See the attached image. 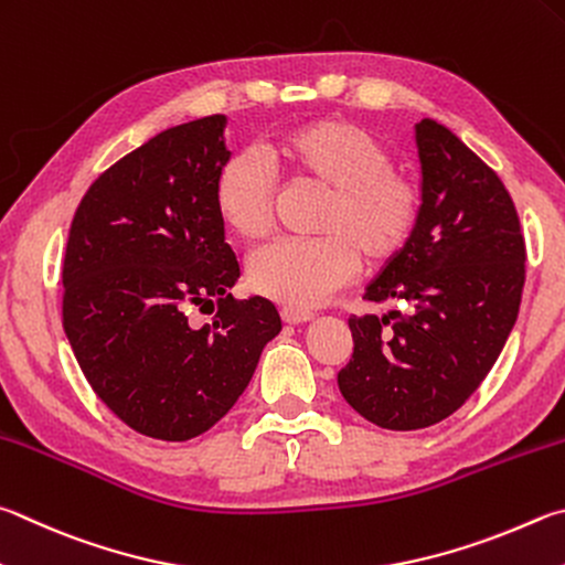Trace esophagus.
<instances>
[{
  "instance_id": "obj_1",
  "label": "esophagus",
  "mask_w": 565,
  "mask_h": 565,
  "mask_svg": "<svg viewBox=\"0 0 565 565\" xmlns=\"http://www.w3.org/2000/svg\"><path fill=\"white\" fill-rule=\"evenodd\" d=\"M281 318H284V323L299 326V323L313 321V313H311V311H303V309H291V306H284V309H281Z\"/></svg>"
}]
</instances>
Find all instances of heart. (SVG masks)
Returning a JSON list of instances; mask_svg holds the SVG:
<instances>
[{"mask_svg":"<svg viewBox=\"0 0 565 565\" xmlns=\"http://www.w3.org/2000/svg\"><path fill=\"white\" fill-rule=\"evenodd\" d=\"M271 160L296 188L323 192L313 232L318 239L271 244L252 256L249 286L291 309H311L355 274L381 271L413 242L423 192L399 170L385 142L343 118L291 126L266 142ZM212 204L222 227L242 242L271 230L274 184L254 158L237 152L217 172Z\"/></svg>","mask_w":565,"mask_h":565,"instance_id":"b5f03b06","label":"heart"}]
</instances>
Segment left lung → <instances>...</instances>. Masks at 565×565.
<instances>
[{
  "mask_svg": "<svg viewBox=\"0 0 565 565\" xmlns=\"http://www.w3.org/2000/svg\"><path fill=\"white\" fill-rule=\"evenodd\" d=\"M423 212L413 242L363 299L395 303L351 316L353 358L338 387L385 429L443 423L484 381L516 323L526 247L509 190L452 130L415 126Z\"/></svg>",
  "mask_w": 565,
  "mask_h": 565,
  "instance_id": "left-lung-1",
  "label": "left lung"
}]
</instances>
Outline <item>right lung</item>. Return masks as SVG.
<instances>
[{
	"mask_svg": "<svg viewBox=\"0 0 565 565\" xmlns=\"http://www.w3.org/2000/svg\"><path fill=\"white\" fill-rule=\"evenodd\" d=\"M224 116L168 128L81 200L64 256V331L94 393L136 433L184 443L237 403L281 318L237 301L239 262L212 204L232 152ZM218 306L212 324L192 305Z\"/></svg>",
	"mask_w": 565,
	"mask_h": 565,
	"instance_id": "1",
	"label": "right lung"
}]
</instances>
